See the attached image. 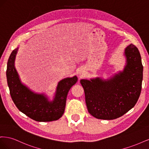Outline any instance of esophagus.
<instances>
[{
	"label": "esophagus",
	"instance_id": "34e87169",
	"mask_svg": "<svg viewBox=\"0 0 149 149\" xmlns=\"http://www.w3.org/2000/svg\"><path fill=\"white\" fill-rule=\"evenodd\" d=\"M83 74L82 72H81V73H80V75H81V74Z\"/></svg>",
	"mask_w": 149,
	"mask_h": 149
}]
</instances>
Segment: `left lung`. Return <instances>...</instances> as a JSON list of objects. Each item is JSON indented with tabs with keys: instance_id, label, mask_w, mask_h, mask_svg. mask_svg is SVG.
Returning <instances> with one entry per match:
<instances>
[{
	"instance_id": "1",
	"label": "left lung",
	"mask_w": 149,
	"mask_h": 149,
	"mask_svg": "<svg viewBox=\"0 0 149 149\" xmlns=\"http://www.w3.org/2000/svg\"><path fill=\"white\" fill-rule=\"evenodd\" d=\"M125 65L109 78L82 79L88 112L94 118L112 120L123 116L136 105L140 96L143 66L138 48L130 44L124 49Z\"/></svg>"
}]
</instances>
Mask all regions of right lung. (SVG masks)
Returning <instances> with one entry per match:
<instances>
[{
	"instance_id": "add662e5",
	"label": "right lung",
	"mask_w": 149,
	"mask_h": 149,
	"mask_svg": "<svg viewBox=\"0 0 149 149\" xmlns=\"http://www.w3.org/2000/svg\"><path fill=\"white\" fill-rule=\"evenodd\" d=\"M19 48L11 53L6 71L8 86L12 100L22 113L36 121L49 122L59 119L63 114L69 90L76 83V76L60 80L58 83L52 100L45 93L33 91L21 81L15 67Z\"/></svg>"
}]
</instances>
